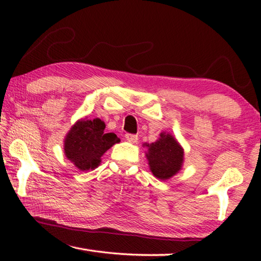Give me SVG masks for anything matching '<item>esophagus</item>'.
<instances>
[{
    "label": "esophagus",
    "mask_w": 261,
    "mask_h": 261,
    "mask_svg": "<svg viewBox=\"0 0 261 261\" xmlns=\"http://www.w3.org/2000/svg\"><path fill=\"white\" fill-rule=\"evenodd\" d=\"M125 139L127 141H130V143H137L138 141V136L137 135H131V134H126L125 135Z\"/></svg>",
    "instance_id": "1"
}]
</instances>
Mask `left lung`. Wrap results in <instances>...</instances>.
Returning <instances> with one entry per match:
<instances>
[{"label":"left lung","mask_w":261,"mask_h":261,"mask_svg":"<svg viewBox=\"0 0 261 261\" xmlns=\"http://www.w3.org/2000/svg\"><path fill=\"white\" fill-rule=\"evenodd\" d=\"M145 146L148 148L146 158L149 169L156 178L169 179L182 169L184 151L170 134L162 132L156 141Z\"/></svg>","instance_id":"1"}]
</instances>
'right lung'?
I'll list each match as a JSON object with an SVG mask.
<instances>
[{
  "mask_svg": "<svg viewBox=\"0 0 261 261\" xmlns=\"http://www.w3.org/2000/svg\"><path fill=\"white\" fill-rule=\"evenodd\" d=\"M106 124L100 118L78 121L64 139V153L79 170L94 169L106 151L120 141L113 132H105Z\"/></svg>",
  "mask_w": 261,
  "mask_h": 261,
  "instance_id": "1",
  "label": "right lung"
}]
</instances>
